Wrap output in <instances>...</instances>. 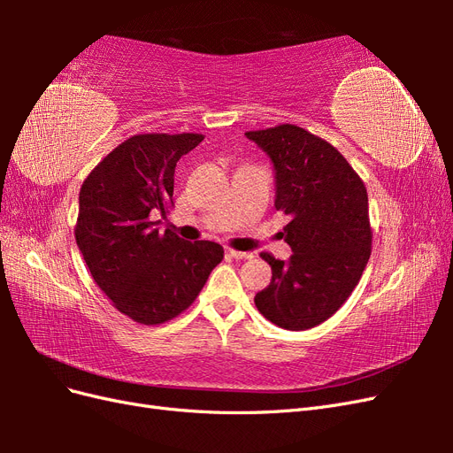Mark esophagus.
<instances>
[{
  "instance_id": "1",
  "label": "esophagus",
  "mask_w": 453,
  "mask_h": 453,
  "mask_svg": "<svg viewBox=\"0 0 453 453\" xmlns=\"http://www.w3.org/2000/svg\"><path fill=\"white\" fill-rule=\"evenodd\" d=\"M228 255L234 257V258H240V260H250L253 258V253L251 251H236V250H228Z\"/></svg>"
}]
</instances>
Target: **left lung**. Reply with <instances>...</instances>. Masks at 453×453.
<instances>
[{"mask_svg": "<svg viewBox=\"0 0 453 453\" xmlns=\"http://www.w3.org/2000/svg\"><path fill=\"white\" fill-rule=\"evenodd\" d=\"M270 157L278 211L291 215L283 238L289 260L263 253L272 281L257 310L287 331H306L331 318L359 283L372 230L361 177L328 142L295 125L245 132Z\"/></svg>", "mask_w": 453, "mask_h": 453, "instance_id": "obj_1", "label": "left lung"}]
</instances>
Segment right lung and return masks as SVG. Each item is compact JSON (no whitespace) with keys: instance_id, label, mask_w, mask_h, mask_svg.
<instances>
[{"instance_id":"right-lung-1","label":"right lung","mask_w":453,"mask_h":453,"mask_svg":"<svg viewBox=\"0 0 453 453\" xmlns=\"http://www.w3.org/2000/svg\"><path fill=\"white\" fill-rule=\"evenodd\" d=\"M202 134H140L115 147L79 193L75 240L96 285L142 325L185 311L223 260L215 242H185L157 228L173 203L177 160Z\"/></svg>"}]
</instances>
